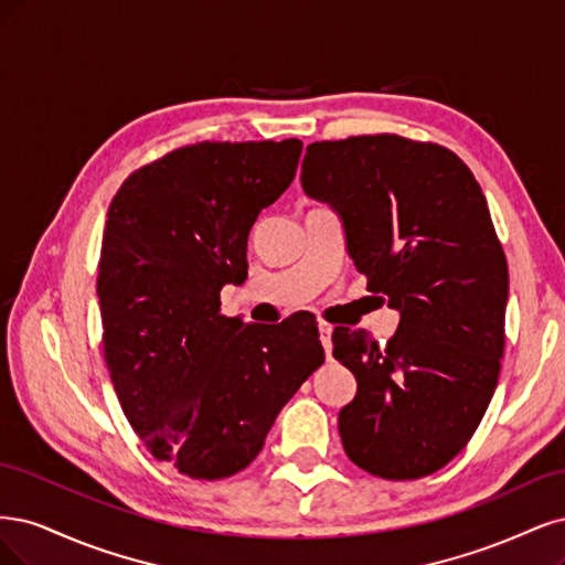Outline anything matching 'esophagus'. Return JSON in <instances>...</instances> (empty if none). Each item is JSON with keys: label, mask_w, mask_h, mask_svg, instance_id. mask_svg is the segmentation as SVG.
Returning a JSON list of instances; mask_svg holds the SVG:
<instances>
[{"label": "esophagus", "mask_w": 565, "mask_h": 565, "mask_svg": "<svg viewBox=\"0 0 565 565\" xmlns=\"http://www.w3.org/2000/svg\"><path fill=\"white\" fill-rule=\"evenodd\" d=\"M331 335H333V326L331 323H319V340H321V348H323L326 359H331V350H333Z\"/></svg>", "instance_id": "34e87169"}]
</instances>
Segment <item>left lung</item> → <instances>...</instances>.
<instances>
[{"label": "left lung", "instance_id": "left-lung-1", "mask_svg": "<svg viewBox=\"0 0 565 565\" xmlns=\"http://www.w3.org/2000/svg\"><path fill=\"white\" fill-rule=\"evenodd\" d=\"M300 183L340 215L369 290L402 315L385 348L333 331L359 385L338 415L344 452L382 479L434 475L477 431L504 352L509 271L481 185L448 148L394 134L307 145Z\"/></svg>", "mask_w": 565, "mask_h": 565}]
</instances>
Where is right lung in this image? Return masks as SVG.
Returning a JSON list of instances; mask_svg holds the SVG:
<instances>
[{
	"instance_id": "right-lung-1",
	"label": "right lung",
	"mask_w": 565,
	"mask_h": 565,
	"mask_svg": "<svg viewBox=\"0 0 565 565\" xmlns=\"http://www.w3.org/2000/svg\"><path fill=\"white\" fill-rule=\"evenodd\" d=\"M302 142H196L134 171L103 232V350L126 420L159 462L225 479L263 450L323 363L312 315L277 326L221 315L246 279L258 213L294 183Z\"/></svg>"
}]
</instances>
